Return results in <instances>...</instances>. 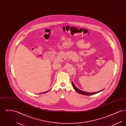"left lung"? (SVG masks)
<instances>
[{"mask_svg":"<svg viewBox=\"0 0 126 126\" xmlns=\"http://www.w3.org/2000/svg\"><path fill=\"white\" fill-rule=\"evenodd\" d=\"M72 85H73V86L74 88V89L76 90L78 93L80 94H83V95H93V94H97L100 92L102 91V90H101L100 91H99V92H94V93H87V92H84V91H82L81 90H79V89H78L75 85L74 84H73V83L72 82Z\"/></svg>","mask_w":126,"mask_h":126,"instance_id":"obj_1","label":"left lung"}]
</instances>
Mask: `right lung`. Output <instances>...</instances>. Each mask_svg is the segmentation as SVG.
Returning <instances> with one entry per match:
<instances>
[{"mask_svg": "<svg viewBox=\"0 0 126 126\" xmlns=\"http://www.w3.org/2000/svg\"><path fill=\"white\" fill-rule=\"evenodd\" d=\"M48 92V91H47V92H45V93H47V92ZM44 93H41V94H44Z\"/></svg>", "mask_w": 126, "mask_h": 126, "instance_id": "obj_1", "label": "right lung"}]
</instances>
